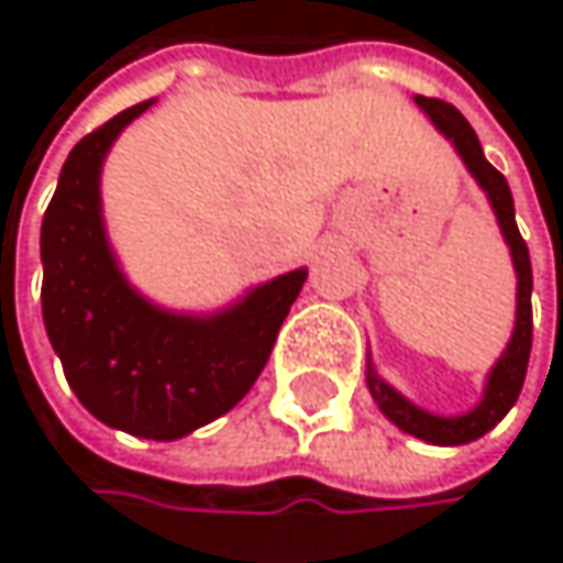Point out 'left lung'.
I'll use <instances>...</instances> for the list:
<instances>
[{
  "label": "left lung",
  "instance_id": "obj_1",
  "mask_svg": "<svg viewBox=\"0 0 563 563\" xmlns=\"http://www.w3.org/2000/svg\"><path fill=\"white\" fill-rule=\"evenodd\" d=\"M413 103L433 120V126L446 140H453L463 163L476 175V181L486 188V195H489V201L496 208V218L503 224L508 247H511V261H515V274H518V312H515L511 342H508L499 365L493 368V375L486 382V394H483L479 407H473L470 413H463V417H433V413L413 407L410 400H404L372 368H368V388L375 394L378 407L385 410V417L394 420L404 433L420 437V440L437 443V446H460V443H473L483 433H489L511 410V404L521 394L525 372H528V355H531V257H528V244H525V238L518 234V224H515V205H511L506 175L496 166H489V159L483 156V146L476 140V130L470 126V120L453 103L437 100V97H420L417 93Z\"/></svg>",
  "mask_w": 563,
  "mask_h": 563
}]
</instances>
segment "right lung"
I'll list each match as a JSON object with an SVG mask.
<instances>
[{
  "label": "right lung",
  "instance_id": "add662e5",
  "mask_svg": "<svg viewBox=\"0 0 563 563\" xmlns=\"http://www.w3.org/2000/svg\"><path fill=\"white\" fill-rule=\"evenodd\" d=\"M150 103L117 113L70 150L42 221V316L70 391L97 420L178 440L254 388L306 271L264 283L211 319L163 312L126 286L103 238L100 163Z\"/></svg>",
  "mask_w": 563,
  "mask_h": 563
}]
</instances>
